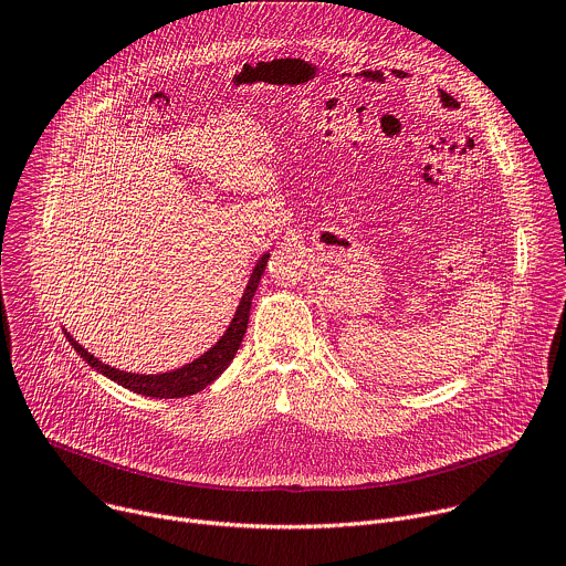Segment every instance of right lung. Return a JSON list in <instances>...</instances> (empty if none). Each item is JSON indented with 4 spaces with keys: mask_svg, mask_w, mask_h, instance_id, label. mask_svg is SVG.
<instances>
[{
    "mask_svg": "<svg viewBox=\"0 0 566 566\" xmlns=\"http://www.w3.org/2000/svg\"><path fill=\"white\" fill-rule=\"evenodd\" d=\"M268 259H270V254H263L261 261L256 263V268H254V272L250 276V283L245 287V294L241 298V305L237 307V314H234L228 332H224L218 338V344L213 348H209L202 357H198L196 361H191V364H187V366H182L178 370L163 373V375H134V373L111 368V366L97 361L88 350H84L69 332H64V334H66V338L71 342V346L75 348V353L91 368H95L97 373H102L111 381L120 384L123 388H129V390H134L138 395H145V397H158V399H176V397L196 395V392L205 390L211 381H216L222 375V370L232 364L234 355L239 353V346L243 342L245 329H248V321H250L252 298H254L256 287L261 283V276L265 272Z\"/></svg>",
    "mask_w": 566,
    "mask_h": 566,
    "instance_id": "obj_1",
    "label": "right lung"
}]
</instances>
